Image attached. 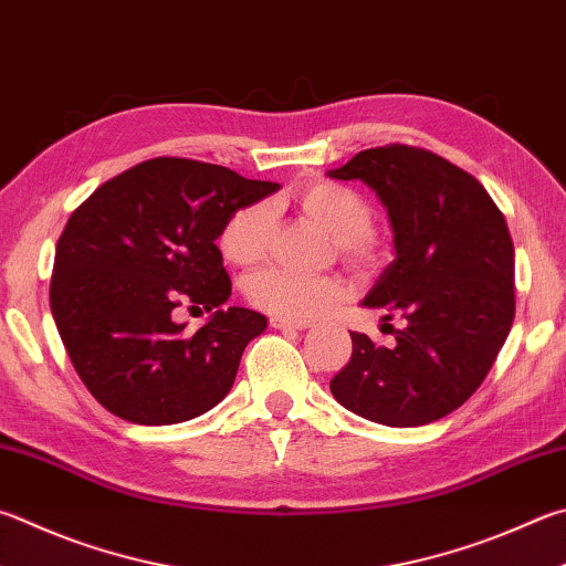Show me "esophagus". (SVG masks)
I'll return each instance as SVG.
<instances>
[{
	"instance_id": "34e87169",
	"label": "esophagus",
	"mask_w": 566,
	"mask_h": 566,
	"mask_svg": "<svg viewBox=\"0 0 566 566\" xmlns=\"http://www.w3.org/2000/svg\"><path fill=\"white\" fill-rule=\"evenodd\" d=\"M272 328H306L310 322H302V318H286V316H270Z\"/></svg>"
}]
</instances>
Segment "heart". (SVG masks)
<instances>
[{"mask_svg":"<svg viewBox=\"0 0 566 566\" xmlns=\"http://www.w3.org/2000/svg\"><path fill=\"white\" fill-rule=\"evenodd\" d=\"M294 202L306 218L336 238V252L346 264L364 266L376 260L374 208L361 192L334 180H314L294 192ZM274 212L270 202L254 200L234 208L218 234L220 254L234 266H254L270 254ZM342 286L328 276H302L282 266L254 274L248 300L266 314L312 318L342 302Z\"/></svg>","mask_w":566,"mask_h":566,"instance_id":"obj_1","label":"heart"}]
</instances>
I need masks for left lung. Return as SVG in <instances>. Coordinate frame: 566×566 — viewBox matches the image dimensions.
<instances>
[{
    "instance_id": "left-lung-1",
    "label": "left lung",
    "mask_w": 566,
    "mask_h": 566,
    "mask_svg": "<svg viewBox=\"0 0 566 566\" xmlns=\"http://www.w3.org/2000/svg\"><path fill=\"white\" fill-rule=\"evenodd\" d=\"M328 176L364 180L386 205L396 260L364 306L403 322L390 348L352 332L354 352L332 394L374 423H433L485 381L515 318L505 214L470 172L403 143L356 153Z\"/></svg>"
}]
</instances>
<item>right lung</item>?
<instances>
[{
    "label": "right lung",
    "mask_w": 566,
    "mask_h": 566,
    "mask_svg": "<svg viewBox=\"0 0 566 566\" xmlns=\"http://www.w3.org/2000/svg\"><path fill=\"white\" fill-rule=\"evenodd\" d=\"M280 182L212 163L160 156L106 180L71 212L56 242L49 302L76 374L128 423H182L230 394L244 346L266 328L230 306L222 222ZM212 311L190 335L178 305Z\"/></svg>",
    "instance_id": "right-lung-1"
}]
</instances>
